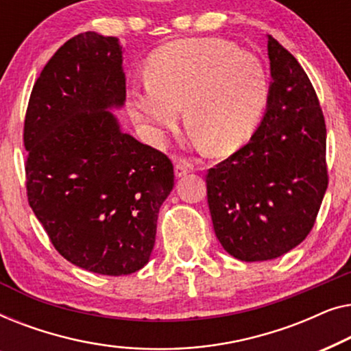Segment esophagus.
Segmentation results:
<instances>
[{
    "instance_id": "esophagus-1",
    "label": "esophagus",
    "mask_w": 351,
    "mask_h": 351,
    "mask_svg": "<svg viewBox=\"0 0 351 351\" xmlns=\"http://www.w3.org/2000/svg\"><path fill=\"white\" fill-rule=\"evenodd\" d=\"M174 171H176V177H184V176L189 174V172L193 171V166H191L190 162L185 161V160H177L176 166H174Z\"/></svg>"
}]
</instances>
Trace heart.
Returning <instances> with one entry per match:
<instances>
[{"label": "heart", "instance_id": "heart-1", "mask_svg": "<svg viewBox=\"0 0 351 351\" xmlns=\"http://www.w3.org/2000/svg\"><path fill=\"white\" fill-rule=\"evenodd\" d=\"M148 80L128 90V112L153 143L180 124V108L213 155L249 141L270 95L265 65L222 38H189L162 46L148 60Z\"/></svg>", "mask_w": 351, "mask_h": 351}]
</instances>
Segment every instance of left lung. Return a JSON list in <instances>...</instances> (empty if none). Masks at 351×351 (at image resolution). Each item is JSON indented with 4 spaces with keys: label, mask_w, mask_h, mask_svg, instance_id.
<instances>
[{
    "label": "left lung",
    "mask_w": 351,
    "mask_h": 351,
    "mask_svg": "<svg viewBox=\"0 0 351 351\" xmlns=\"http://www.w3.org/2000/svg\"><path fill=\"white\" fill-rule=\"evenodd\" d=\"M267 112L246 145L206 176L215 237L238 261H271L304 241L328 189L326 123L308 76L268 35Z\"/></svg>",
    "instance_id": "obj_1"
}]
</instances>
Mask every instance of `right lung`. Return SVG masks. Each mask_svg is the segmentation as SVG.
<instances>
[{
  "label": "right lung",
  "mask_w": 351,
  "mask_h": 351,
  "mask_svg": "<svg viewBox=\"0 0 351 351\" xmlns=\"http://www.w3.org/2000/svg\"><path fill=\"white\" fill-rule=\"evenodd\" d=\"M124 100L118 38L80 33L43 69L23 124L28 204L62 257L108 276L148 262L174 186L169 158L108 112Z\"/></svg>",
  "instance_id": "add662e5"
}]
</instances>
